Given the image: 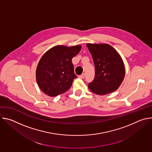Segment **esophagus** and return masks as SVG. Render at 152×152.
Instances as JSON below:
<instances>
[{
	"mask_svg": "<svg viewBox=\"0 0 152 152\" xmlns=\"http://www.w3.org/2000/svg\"><path fill=\"white\" fill-rule=\"evenodd\" d=\"M85 73H83V74H82L81 75L79 76V77L80 78V79H83V78L85 77Z\"/></svg>",
	"mask_w": 152,
	"mask_h": 152,
	"instance_id": "1",
	"label": "esophagus"
}]
</instances>
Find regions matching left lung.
<instances>
[{
    "label": "left lung",
    "instance_id": "left-lung-1",
    "mask_svg": "<svg viewBox=\"0 0 152 152\" xmlns=\"http://www.w3.org/2000/svg\"><path fill=\"white\" fill-rule=\"evenodd\" d=\"M90 50L95 67L94 80L88 88L99 95H105L116 91L125 75L123 61L118 52L107 44L86 45Z\"/></svg>",
    "mask_w": 152,
    "mask_h": 152
}]
</instances>
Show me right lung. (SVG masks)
I'll return each mask as SVG.
<instances>
[{
    "label": "right lung",
    "instance_id": "right-lung-1",
    "mask_svg": "<svg viewBox=\"0 0 152 152\" xmlns=\"http://www.w3.org/2000/svg\"><path fill=\"white\" fill-rule=\"evenodd\" d=\"M82 47L56 46L42 55L36 70V79L40 90L54 97L66 92L72 85L75 74L72 58Z\"/></svg>",
    "mask_w": 152,
    "mask_h": 152
}]
</instances>
